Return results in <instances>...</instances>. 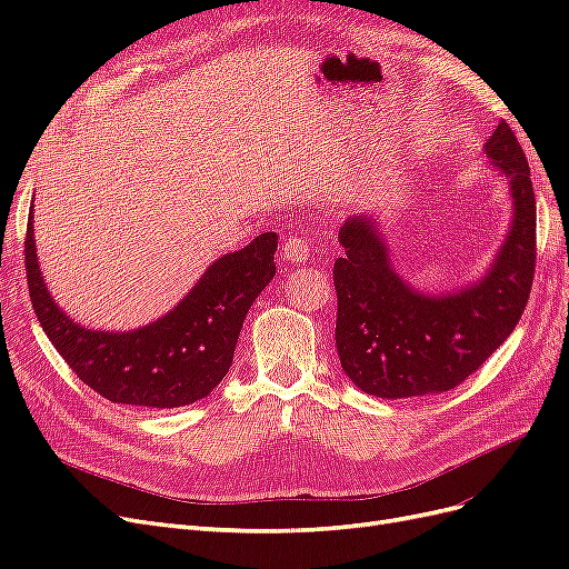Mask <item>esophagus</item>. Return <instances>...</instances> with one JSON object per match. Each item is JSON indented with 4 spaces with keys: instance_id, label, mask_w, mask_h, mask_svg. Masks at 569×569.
<instances>
[{
    "instance_id": "1",
    "label": "esophagus",
    "mask_w": 569,
    "mask_h": 569,
    "mask_svg": "<svg viewBox=\"0 0 569 569\" xmlns=\"http://www.w3.org/2000/svg\"><path fill=\"white\" fill-rule=\"evenodd\" d=\"M282 256L291 263H303L311 256V244L303 234H289L282 244Z\"/></svg>"
}]
</instances>
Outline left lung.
Wrapping results in <instances>:
<instances>
[{"label": "left lung", "instance_id": "1", "mask_svg": "<svg viewBox=\"0 0 569 569\" xmlns=\"http://www.w3.org/2000/svg\"><path fill=\"white\" fill-rule=\"evenodd\" d=\"M489 163L508 182L510 230L489 270L441 295L410 287L391 266L377 216L343 222L335 263L337 351L349 380L380 399L441 393L485 363L520 322L537 263V199L529 163L508 123L487 140Z\"/></svg>", "mask_w": 569, "mask_h": 569}]
</instances>
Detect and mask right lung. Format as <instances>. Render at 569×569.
Here are the masks:
<instances>
[{"label": "right lung", "mask_w": 569, "mask_h": 569, "mask_svg": "<svg viewBox=\"0 0 569 569\" xmlns=\"http://www.w3.org/2000/svg\"><path fill=\"white\" fill-rule=\"evenodd\" d=\"M278 234L263 232L220 256L176 308L128 332L88 330L51 299L38 263L32 211L26 234L28 291L44 335L80 380L111 403L180 408L228 375L251 303L274 274Z\"/></svg>", "instance_id": "right-lung-1"}]
</instances>
